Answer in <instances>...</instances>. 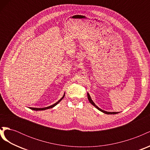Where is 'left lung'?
Returning a JSON list of instances; mask_svg holds the SVG:
<instances>
[{"label":"left lung","mask_w":150,"mask_h":150,"mask_svg":"<svg viewBox=\"0 0 150 150\" xmlns=\"http://www.w3.org/2000/svg\"><path fill=\"white\" fill-rule=\"evenodd\" d=\"M88 99H89V101L90 102V103L91 104H92L95 107V108H96L98 110H99V111H101V112H104V113H105V114H107V115H115V114H117V113H118L117 112H108V111H104V110H101V109H100L99 108H98L96 104H94V103L93 101V100L91 99V96H90V95H89V94L88 93Z\"/></svg>","instance_id":"left-lung-1"}]
</instances>
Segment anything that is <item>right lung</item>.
Listing matches in <instances>:
<instances>
[{
	"instance_id": "1",
	"label": "right lung",
	"mask_w": 150,
	"mask_h": 150,
	"mask_svg": "<svg viewBox=\"0 0 150 150\" xmlns=\"http://www.w3.org/2000/svg\"><path fill=\"white\" fill-rule=\"evenodd\" d=\"M64 96H65V94H64V96H63L57 102H56L55 104H52V105H51V106H48V107H46V108H29L30 110H34V111H41V110H47V109H50V108H53V107H54L55 106H56L57 104L59 103L62 99L64 98Z\"/></svg>"
}]
</instances>
